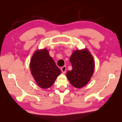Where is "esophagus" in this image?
Here are the masks:
<instances>
[{"label": "esophagus", "mask_w": 122, "mask_h": 122, "mask_svg": "<svg viewBox=\"0 0 122 122\" xmlns=\"http://www.w3.org/2000/svg\"><path fill=\"white\" fill-rule=\"evenodd\" d=\"M61 70L63 74H65L66 73V66H63V67H62L61 68Z\"/></svg>", "instance_id": "esophagus-1"}]
</instances>
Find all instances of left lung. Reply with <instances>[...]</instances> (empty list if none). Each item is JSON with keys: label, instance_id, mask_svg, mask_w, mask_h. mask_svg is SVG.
Instances as JSON below:
<instances>
[{"label": "left lung", "instance_id": "left-lung-1", "mask_svg": "<svg viewBox=\"0 0 122 122\" xmlns=\"http://www.w3.org/2000/svg\"><path fill=\"white\" fill-rule=\"evenodd\" d=\"M71 71L67 72V77L74 87L81 88L90 81L94 71L95 63L92 55L87 49L76 50L69 60Z\"/></svg>", "mask_w": 122, "mask_h": 122}]
</instances>
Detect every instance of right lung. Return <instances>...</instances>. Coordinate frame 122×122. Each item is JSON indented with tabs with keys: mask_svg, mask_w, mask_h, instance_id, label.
I'll return each instance as SVG.
<instances>
[{
	"mask_svg": "<svg viewBox=\"0 0 122 122\" xmlns=\"http://www.w3.org/2000/svg\"><path fill=\"white\" fill-rule=\"evenodd\" d=\"M32 75L39 86L47 89L53 85L61 71L47 49L37 50L30 62Z\"/></svg>",
	"mask_w": 122,
	"mask_h": 122,
	"instance_id": "obj_1",
	"label": "right lung"
}]
</instances>
